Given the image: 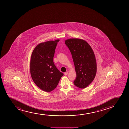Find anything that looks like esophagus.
<instances>
[{"instance_id": "34e87169", "label": "esophagus", "mask_w": 129, "mask_h": 129, "mask_svg": "<svg viewBox=\"0 0 129 129\" xmlns=\"http://www.w3.org/2000/svg\"><path fill=\"white\" fill-rule=\"evenodd\" d=\"M68 74V72H65V73H64V75H67V74Z\"/></svg>"}]
</instances>
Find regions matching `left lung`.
Instances as JSON below:
<instances>
[{
	"label": "left lung",
	"instance_id": "left-lung-1",
	"mask_svg": "<svg viewBox=\"0 0 129 129\" xmlns=\"http://www.w3.org/2000/svg\"><path fill=\"white\" fill-rule=\"evenodd\" d=\"M74 62L76 78L74 84L80 88L88 86L93 81L97 70L95 56L92 48L83 39L73 38L66 40Z\"/></svg>",
	"mask_w": 129,
	"mask_h": 129
}]
</instances>
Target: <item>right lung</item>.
<instances>
[{"instance_id": "1", "label": "right lung", "mask_w": 129, "mask_h": 129, "mask_svg": "<svg viewBox=\"0 0 129 129\" xmlns=\"http://www.w3.org/2000/svg\"><path fill=\"white\" fill-rule=\"evenodd\" d=\"M59 41H48L39 44L35 47L31 57L32 79L38 87L47 92L54 90L63 75L53 61L55 48Z\"/></svg>"}]
</instances>
